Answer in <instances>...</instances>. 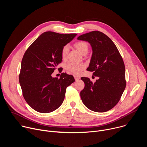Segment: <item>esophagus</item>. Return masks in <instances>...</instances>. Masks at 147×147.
Masks as SVG:
<instances>
[{
  "label": "esophagus",
  "mask_w": 147,
  "mask_h": 147,
  "mask_svg": "<svg viewBox=\"0 0 147 147\" xmlns=\"http://www.w3.org/2000/svg\"><path fill=\"white\" fill-rule=\"evenodd\" d=\"M74 79H75L76 81L80 79V77H78V76H74Z\"/></svg>",
  "instance_id": "1"
}]
</instances>
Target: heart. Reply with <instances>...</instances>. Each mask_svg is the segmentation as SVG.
I'll list each match as a JSON object with an SVG mask.
<instances>
[{
	"label": "heart",
	"mask_w": 147,
	"mask_h": 147,
	"mask_svg": "<svg viewBox=\"0 0 147 147\" xmlns=\"http://www.w3.org/2000/svg\"><path fill=\"white\" fill-rule=\"evenodd\" d=\"M74 47L76 48L81 54L82 55H86L87 54L89 51V45L86 41H78L74 44ZM69 52V48L67 46L63 47L61 51V56L63 60H66L67 57ZM84 69V66L82 64H76L74 63H68L66 65V69L69 71L75 74H78L81 71Z\"/></svg>",
	"instance_id": "1"
}]
</instances>
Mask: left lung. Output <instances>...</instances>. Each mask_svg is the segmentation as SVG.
<instances>
[{
  "label": "left lung",
  "instance_id": "left-lung-1",
  "mask_svg": "<svg viewBox=\"0 0 147 147\" xmlns=\"http://www.w3.org/2000/svg\"><path fill=\"white\" fill-rule=\"evenodd\" d=\"M77 39L91 44L92 55L87 70L99 77L94 83L89 78H81L85 84L81 100L92 111L107 112L119 102L126 86L123 58L113 42L102 32L93 31Z\"/></svg>",
  "mask_w": 147,
  "mask_h": 147
}]
</instances>
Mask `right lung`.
<instances>
[{"instance_id":"right-lung-1","label":"right lung","mask_w":147,"mask_h":147,"mask_svg":"<svg viewBox=\"0 0 147 147\" xmlns=\"http://www.w3.org/2000/svg\"><path fill=\"white\" fill-rule=\"evenodd\" d=\"M76 35L45 32L24 53L19 82L24 99L35 111L49 113L57 109L63 102L67 87L74 82L73 76L66 73H62L60 78L51 74L62 60L61 49Z\"/></svg>"}]
</instances>
